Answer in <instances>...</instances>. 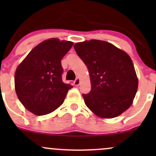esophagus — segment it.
<instances>
[{
    "mask_svg": "<svg viewBox=\"0 0 156 156\" xmlns=\"http://www.w3.org/2000/svg\"><path fill=\"white\" fill-rule=\"evenodd\" d=\"M74 84L76 86H78L80 84V79L78 78H77L76 80H75V81H74Z\"/></svg>",
    "mask_w": 156,
    "mask_h": 156,
    "instance_id": "obj_1",
    "label": "esophagus"
}]
</instances>
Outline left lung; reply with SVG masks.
Segmentation results:
<instances>
[{
  "label": "left lung",
  "mask_w": 156,
  "mask_h": 156,
  "mask_svg": "<svg viewBox=\"0 0 156 156\" xmlns=\"http://www.w3.org/2000/svg\"><path fill=\"white\" fill-rule=\"evenodd\" d=\"M90 75L92 88L83 94L87 106L98 117L114 118L131 105L138 78L130 57L114 44L92 39L74 45Z\"/></svg>",
  "instance_id": "1"
}]
</instances>
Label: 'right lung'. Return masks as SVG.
<instances>
[{"mask_svg":"<svg viewBox=\"0 0 156 156\" xmlns=\"http://www.w3.org/2000/svg\"><path fill=\"white\" fill-rule=\"evenodd\" d=\"M73 42L50 39L41 42L17 67L15 75L17 95L25 108L38 116L51 113L64 103L70 83L62 81L61 60Z\"/></svg>","mask_w":156,"mask_h":156,"instance_id":"1","label":"right lung"}]
</instances>
